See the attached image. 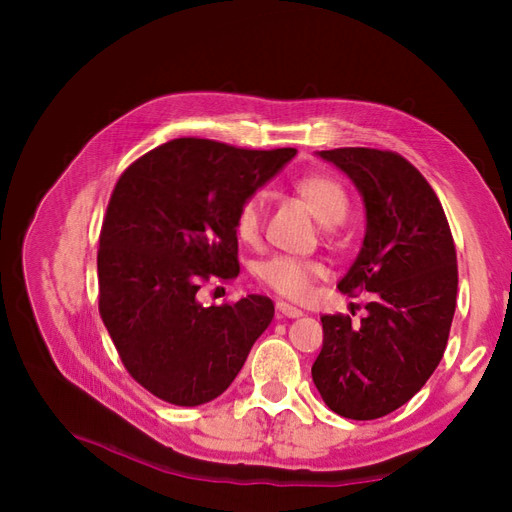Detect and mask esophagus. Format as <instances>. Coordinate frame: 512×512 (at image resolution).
I'll list each match as a JSON object with an SVG mask.
<instances>
[{
    "label": "esophagus",
    "instance_id": "1",
    "mask_svg": "<svg viewBox=\"0 0 512 512\" xmlns=\"http://www.w3.org/2000/svg\"><path fill=\"white\" fill-rule=\"evenodd\" d=\"M276 311H278V315H280V317H290V319H294V317H301V315H303V311H301V309L292 307V305H288V303H284V301H278V303H276Z\"/></svg>",
    "mask_w": 512,
    "mask_h": 512
}]
</instances>
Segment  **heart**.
<instances>
[{
  "label": "heart",
  "instance_id": "heart-1",
  "mask_svg": "<svg viewBox=\"0 0 512 512\" xmlns=\"http://www.w3.org/2000/svg\"><path fill=\"white\" fill-rule=\"evenodd\" d=\"M294 191L309 205L315 218L324 226H338L346 220L351 201L344 186L328 174H309L294 182ZM263 228V197L249 195L242 199L234 215V232L238 240L255 245ZM324 265L313 259L276 255L263 261L257 270L259 280L288 299H303L313 282L324 276Z\"/></svg>",
  "mask_w": 512,
  "mask_h": 512
}]
</instances>
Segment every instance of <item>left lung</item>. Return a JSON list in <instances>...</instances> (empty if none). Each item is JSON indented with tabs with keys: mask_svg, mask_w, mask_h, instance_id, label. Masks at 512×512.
Segmentation results:
<instances>
[{
	"mask_svg": "<svg viewBox=\"0 0 512 512\" xmlns=\"http://www.w3.org/2000/svg\"><path fill=\"white\" fill-rule=\"evenodd\" d=\"M357 186L365 238L344 294H369L367 315H324L311 367L326 405L346 419H378L409 402L442 361L456 307V251L434 188L392 151H317Z\"/></svg>",
	"mask_w": 512,
	"mask_h": 512,
	"instance_id": "1",
	"label": "left lung"
}]
</instances>
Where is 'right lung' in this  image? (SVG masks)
<instances>
[{
	"mask_svg": "<svg viewBox=\"0 0 512 512\" xmlns=\"http://www.w3.org/2000/svg\"><path fill=\"white\" fill-rule=\"evenodd\" d=\"M294 155L174 139L120 176L99 236V313L128 373L157 398H218L272 324L261 294L205 307L197 292L238 276L236 209Z\"/></svg>",
	"mask_w": 512,
	"mask_h": 512,
	"instance_id": "obj_1",
	"label": "right lung"
}]
</instances>
